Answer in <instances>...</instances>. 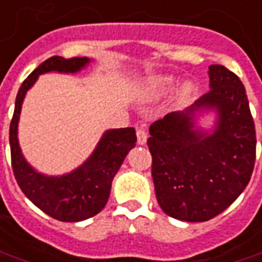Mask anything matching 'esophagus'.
Returning <instances> with one entry per match:
<instances>
[{
	"label": "esophagus",
	"instance_id": "obj_1",
	"mask_svg": "<svg viewBox=\"0 0 262 262\" xmlns=\"http://www.w3.org/2000/svg\"><path fill=\"white\" fill-rule=\"evenodd\" d=\"M136 136H138L139 145H145L146 140H147V133H146L145 129H138L136 130Z\"/></svg>",
	"mask_w": 262,
	"mask_h": 262
}]
</instances>
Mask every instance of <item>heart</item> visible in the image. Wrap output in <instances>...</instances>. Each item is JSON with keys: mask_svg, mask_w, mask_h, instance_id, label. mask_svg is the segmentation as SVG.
Masks as SVG:
<instances>
[{"mask_svg": "<svg viewBox=\"0 0 262 262\" xmlns=\"http://www.w3.org/2000/svg\"><path fill=\"white\" fill-rule=\"evenodd\" d=\"M175 83L176 79L173 76H168V74L154 76V77H150V79L147 80L146 83H143L142 94L145 97H149V99L161 97L165 93H168ZM193 92H195L193 81L192 80H186L179 87L178 94H176V100H178V103H185L186 100H189V97L193 94Z\"/></svg>", "mask_w": 262, "mask_h": 262, "instance_id": "heart-1", "label": "heart"}]
</instances>
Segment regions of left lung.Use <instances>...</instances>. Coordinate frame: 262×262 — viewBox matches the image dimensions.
Here are the masks:
<instances>
[{
    "label": "left lung",
    "mask_w": 262,
    "mask_h": 262,
    "mask_svg": "<svg viewBox=\"0 0 262 262\" xmlns=\"http://www.w3.org/2000/svg\"><path fill=\"white\" fill-rule=\"evenodd\" d=\"M209 92L183 112L155 122L147 146L158 204L169 216L204 222L225 211L248 185L255 163V126L245 87L224 66H209ZM215 115L212 131L199 116Z\"/></svg>",
    "instance_id": "1"
}]
</instances>
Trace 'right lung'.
<instances>
[{
	"mask_svg": "<svg viewBox=\"0 0 262 262\" xmlns=\"http://www.w3.org/2000/svg\"><path fill=\"white\" fill-rule=\"evenodd\" d=\"M89 57L64 58L54 56L41 63L24 80L15 99L10 124L11 163L17 183L27 198L51 218L63 222H79L92 218L106 206L112 182L126 155L136 145L133 127L110 129L103 133L93 154L79 168L64 175H44L34 169L21 152L18 143V122L27 92L44 73L74 74L86 69Z\"/></svg>",
	"mask_w": 262,
	"mask_h": 262,
	"instance_id": "1",
	"label": "right lung"
}]
</instances>
